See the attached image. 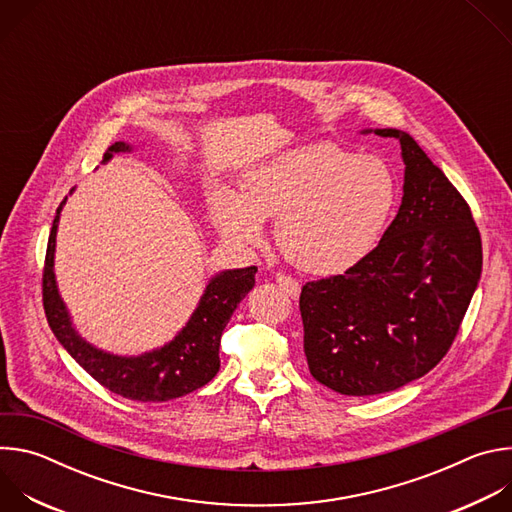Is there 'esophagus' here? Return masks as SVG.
I'll use <instances>...</instances> for the list:
<instances>
[{
    "label": "esophagus",
    "instance_id": "obj_1",
    "mask_svg": "<svg viewBox=\"0 0 512 512\" xmlns=\"http://www.w3.org/2000/svg\"><path fill=\"white\" fill-rule=\"evenodd\" d=\"M275 283H277V287L283 291V294H287L289 298H298L300 296V281L298 279H294V277H289V275H285V273H277L275 275Z\"/></svg>",
    "mask_w": 512,
    "mask_h": 512
}]
</instances>
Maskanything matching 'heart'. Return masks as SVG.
<instances>
[{"instance_id": "heart-1", "label": "heart", "mask_w": 512, "mask_h": 512, "mask_svg": "<svg viewBox=\"0 0 512 512\" xmlns=\"http://www.w3.org/2000/svg\"><path fill=\"white\" fill-rule=\"evenodd\" d=\"M393 204L395 180L381 158L316 143L251 170L243 196L218 188L212 216L227 239L249 247L263 241V221L277 218L283 257L306 273L334 275L373 249Z\"/></svg>"}]
</instances>
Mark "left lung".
<instances>
[{"label": "left lung", "instance_id": "left-lung-1", "mask_svg": "<svg viewBox=\"0 0 512 512\" xmlns=\"http://www.w3.org/2000/svg\"><path fill=\"white\" fill-rule=\"evenodd\" d=\"M401 143L403 200L379 245L342 275L302 287L304 352L312 377L350 397L395 391L450 350L482 273L468 202L417 141Z\"/></svg>", "mask_w": 512, "mask_h": 512}]
</instances>
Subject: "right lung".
Here are the masks:
<instances>
[{
	"mask_svg": "<svg viewBox=\"0 0 512 512\" xmlns=\"http://www.w3.org/2000/svg\"><path fill=\"white\" fill-rule=\"evenodd\" d=\"M119 152H131V145L125 141H115L105 152L103 162H109L113 154ZM64 204L66 198L56 210L48 237L42 275V302L46 320L66 352L105 389L141 403L172 401L212 381L218 369H221L218 348H221L223 330L241 300L253 289L257 267L251 265L245 269H227L210 277L186 326L162 348L143 352L139 356H117L95 348L79 336L58 294L54 251L60 210Z\"/></svg>",
	"mask_w": 512,
	"mask_h": 512,
	"instance_id": "add662e5",
	"label": "right lung"
}]
</instances>
